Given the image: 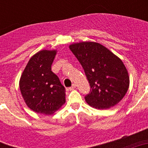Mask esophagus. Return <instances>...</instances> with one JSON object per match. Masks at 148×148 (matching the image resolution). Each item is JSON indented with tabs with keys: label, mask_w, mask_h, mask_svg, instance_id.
Listing matches in <instances>:
<instances>
[{
	"label": "esophagus",
	"mask_w": 148,
	"mask_h": 148,
	"mask_svg": "<svg viewBox=\"0 0 148 148\" xmlns=\"http://www.w3.org/2000/svg\"><path fill=\"white\" fill-rule=\"evenodd\" d=\"M75 87H76V84H73V85H72L71 87H70V88H69V90H74V89L75 88Z\"/></svg>",
	"instance_id": "34e87169"
}]
</instances>
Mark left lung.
<instances>
[{
    "label": "left lung",
    "instance_id": "8db88e82",
    "mask_svg": "<svg viewBox=\"0 0 148 148\" xmlns=\"http://www.w3.org/2000/svg\"><path fill=\"white\" fill-rule=\"evenodd\" d=\"M70 49L80 62L90 84V92L84 97L87 104L99 110L118 104L130 83L121 60L99 43H78L70 45Z\"/></svg>",
    "mask_w": 148,
    "mask_h": 148
}]
</instances>
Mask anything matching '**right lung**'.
I'll list each match as a JSON object with an SVG mask.
<instances>
[{
  "label": "right lung",
  "mask_w": 148,
  "mask_h": 148,
  "mask_svg": "<svg viewBox=\"0 0 148 148\" xmlns=\"http://www.w3.org/2000/svg\"><path fill=\"white\" fill-rule=\"evenodd\" d=\"M56 51L42 50L30 58L20 79V90L29 108L51 115L65 103V87L51 70Z\"/></svg>",
  "instance_id": "obj_1"
}]
</instances>
